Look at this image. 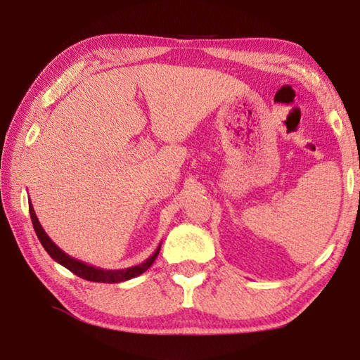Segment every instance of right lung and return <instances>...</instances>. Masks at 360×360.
Here are the masks:
<instances>
[{"label": "right lung", "mask_w": 360, "mask_h": 360, "mask_svg": "<svg viewBox=\"0 0 360 360\" xmlns=\"http://www.w3.org/2000/svg\"><path fill=\"white\" fill-rule=\"evenodd\" d=\"M30 215H31V220H32V226H34V231L37 234L39 240H41L42 247L47 250V253L50 255L51 258H53L56 263H60L61 266L66 267L70 272H74L75 276L82 277L84 280H89V282H97V283H120V282H126V280L134 278L136 276H140L145 271H148L151 264L158 258V255L160 252V245L155 248V252L149 257L146 261H143L141 264H136L132 267H126V269H101V267H96V266H91L83 263L80 259H75L72 258L70 255L64 253L60 247H58L53 240L49 238V234L44 231L42 225L39 224V219L34 212V207L31 205V200H30Z\"/></svg>", "instance_id": "add662e5"}]
</instances>
